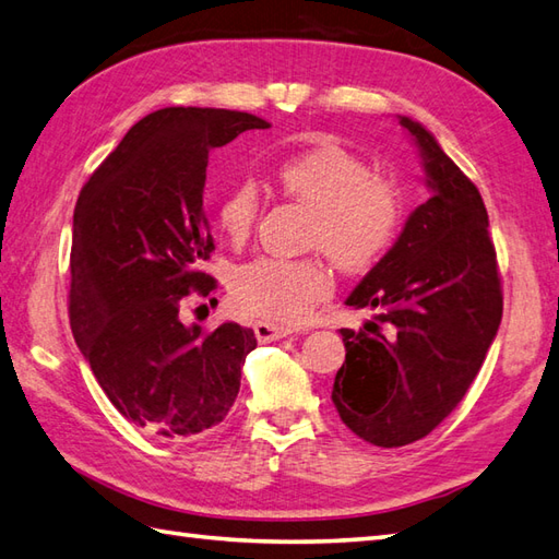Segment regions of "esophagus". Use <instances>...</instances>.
Listing matches in <instances>:
<instances>
[{
  "label": "esophagus",
  "instance_id": "1",
  "mask_svg": "<svg viewBox=\"0 0 559 559\" xmlns=\"http://www.w3.org/2000/svg\"><path fill=\"white\" fill-rule=\"evenodd\" d=\"M293 334V329L286 324H276V322H264V319H259L254 322V336L259 343H269V341H278L283 336Z\"/></svg>",
  "mask_w": 559,
  "mask_h": 559
}]
</instances>
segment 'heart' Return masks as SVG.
<instances>
[{
	"instance_id": "heart-1",
	"label": "heart",
	"mask_w": 559,
	"mask_h": 559,
	"mask_svg": "<svg viewBox=\"0 0 559 559\" xmlns=\"http://www.w3.org/2000/svg\"><path fill=\"white\" fill-rule=\"evenodd\" d=\"M276 185L312 213L310 245L324 249L338 269L362 273L394 245L403 216L399 187L338 141L319 139L290 153L278 163ZM213 213L225 240L242 245L259 216L257 185L235 182ZM331 288L334 276L319 257H259L233 276V300L242 312L286 324L310 314Z\"/></svg>"
}]
</instances>
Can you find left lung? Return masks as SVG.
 I'll list each match as a JSON object with an SVG mask.
<instances>
[{
    "label": "left lung",
    "mask_w": 559,
    "mask_h": 559,
    "mask_svg": "<svg viewBox=\"0 0 559 559\" xmlns=\"http://www.w3.org/2000/svg\"><path fill=\"white\" fill-rule=\"evenodd\" d=\"M420 148L430 199L346 305L377 314L341 329L346 362L331 401L377 447L430 435L466 396L502 322V286L478 187L420 122L399 117Z\"/></svg>",
    "instance_id": "1"
}]
</instances>
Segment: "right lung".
Instances as JSON below:
<instances>
[{
	"label": "right lung",
	"instance_id": "obj_1",
	"mask_svg": "<svg viewBox=\"0 0 559 559\" xmlns=\"http://www.w3.org/2000/svg\"><path fill=\"white\" fill-rule=\"evenodd\" d=\"M257 115L163 108L139 120L83 185L71 237L69 322L105 396L129 423L165 439L216 427L237 399L252 329L180 322L189 293L216 281L204 216L209 153Z\"/></svg>",
	"mask_w": 559,
	"mask_h": 559
}]
</instances>
